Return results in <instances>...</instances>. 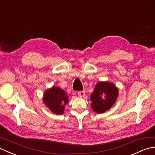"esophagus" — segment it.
I'll return each instance as SVG.
<instances>
[{"label":"esophagus","instance_id":"obj_1","mask_svg":"<svg viewBox=\"0 0 155 155\" xmlns=\"http://www.w3.org/2000/svg\"><path fill=\"white\" fill-rule=\"evenodd\" d=\"M78 94L79 95V97H83L85 96V91H80L78 92Z\"/></svg>","mask_w":155,"mask_h":155}]
</instances>
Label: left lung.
I'll return each mask as SVG.
<instances>
[{
	"label": "left lung",
	"instance_id": "1",
	"mask_svg": "<svg viewBox=\"0 0 155 155\" xmlns=\"http://www.w3.org/2000/svg\"><path fill=\"white\" fill-rule=\"evenodd\" d=\"M118 89L109 82H99L91 95V106L97 113L107 111L115 103L118 97Z\"/></svg>",
	"mask_w": 155,
	"mask_h": 155
}]
</instances>
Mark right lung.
Returning a JSON list of instances; mask_svg holds the SVG:
<instances>
[{"mask_svg":"<svg viewBox=\"0 0 155 155\" xmlns=\"http://www.w3.org/2000/svg\"><path fill=\"white\" fill-rule=\"evenodd\" d=\"M43 100L51 112L61 115L64 112L65 105L68 102V97L60 87H53L45 92Z\"/></svg>","mask_w":155,"mask_h":155,"instance_id":"add662e5","label":"right lung"}]
</instances>
